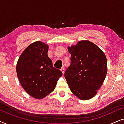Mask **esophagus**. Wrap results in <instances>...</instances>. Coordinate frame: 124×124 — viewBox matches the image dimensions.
<instances>
[{"label": "esophagus", "instance_id": "obj_1", "mask_svg": "<svg viewBox=\"0 0 124 124\" xmlns=\"http://www.w3.org/2000/svg\"><path fill=\"white\" fill-rule=\"evenodd\" d=\"M61 70H62V73L64 74V72H65V68H64V67L62 68V69H61Z\"/></svg>", "mask_w": 124, "mask_h": 124}]
</instances>
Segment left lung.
I'll list each match as a JSON object with an SVG mask.
<instances>
[{"instance_id": "left-lung-1", "label": "left lung", "mask_w": 124, "mask_h": 124, "mask_svg": "<svg viewBox=\"0 0 124 124\" xmlns=\"http://www.w3.org/2000/svg\"><path fill=\"white\" fill-rule=\"evenodd\" d=\"M68 48L71 54L70 64L64 76L70 90L81 100L91 99L106 78V55L97 46L88 40H81Z\"/></svg>"}]
</instances>
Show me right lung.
I'll return each mask as SVG.
<instances>
[{
	"label": "right lung",
	"mask_w": 124,
	"mask_h": 124,
	"mask_svg": "<svg viewBox=\"0 0 124 124\" xmlns=\"http://www.w3.org/2000/svg\"><path fill=\"white\" fill-rule=\"evenodd\" d=\"M48 46L42 42L30 45L21 54L17 63L20 82L30 96L42 99L54 91L62 73L54 68L47 55Z\"/></svg>",
	"instance_id": "right-lung-1"
}]
</instances>
